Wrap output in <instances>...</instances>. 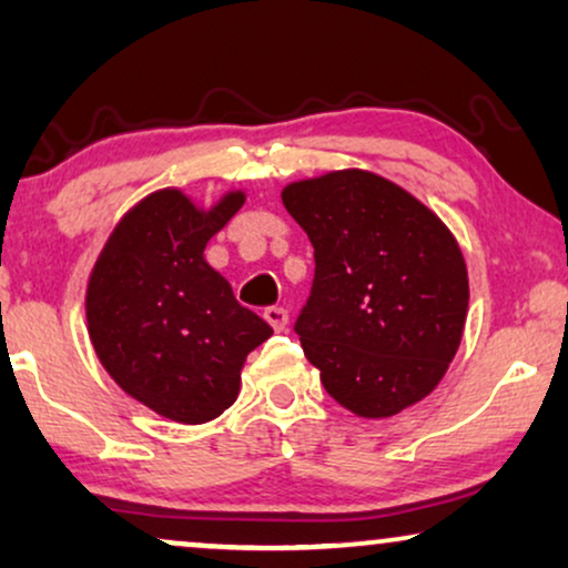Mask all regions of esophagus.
I'll use <instances>...</instances> for the list:
<instances>
[{"label":"esophagus","mask_w":568,"mask_h":568,"mask_svg":"<svg viewBox=\"0 0 568 568\" xmlns=\"http://www.w3.org/2000/svg\"><path fill=\"white\" fill-rule=\"evenodd\" d=\"M263 317L271 323V328L274 331H286V323H290V313H286L284 307H266V313H263Z\"/></svg>","instance_id":"1"}]
</instances>
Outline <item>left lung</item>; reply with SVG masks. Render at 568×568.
Segmentation results:
<instances>
[{
  "instance_id": "8db88e82",
  "label": "left lung",
  "mask_w": 568,
  "mask_h": 568,
  "mask_svg": "<svg viewBox=\"0 0 568 568\" xmlns=\"http://www.w3.org/2000/svg\"><path fill=\"white\" fill-rule=\"evenodd\" d=\"M282 201L315 247L313 292L294 331L325 390L362 418L424 400L468 317L453 232L414 193L359 168L302 178Z\"/></svg>"
}]
</instances>
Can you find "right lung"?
Segmentation results:
<instances>
[{"label":"right lung","mask_w":568,"mask_h":568,"mask_svg":"<svg viewBox=\"0 0 568 568\" xmlns=\"http://www.w3.org/2000/svg\"><path fill=\"white\" fill-rule=\"evenodd\" d=\"M243 204L237 189L212 206L181 189L154 191L121 216L90 271L84 313L100 364L170 422L224 414L237 400L247 354L274 333L204 258Z\"/></svg>","instance_id":"add662e5"}]
</instances>
